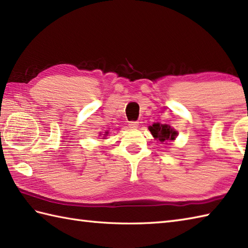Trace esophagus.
<instances>
[{"label":"esophagus","instance_id":"obj_1","mask_svg":"<svg viewBox=\"0 0 248 248\" xmlns=\"http://www.w3.org/2000/svg\"><path fill=\"white\" fill-rule=\"evenodd\" d=\"M129 127L131 129H136L139 127V121H130L129 123Z\"/></svg>","mask_w":248,"mask_h":248}]
</instances>
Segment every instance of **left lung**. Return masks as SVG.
I'll use <instances>...</instances> for the list:
<instances>
[{
    "label": "left lung",
    "mask_w": 248,
    "mask_h": 248,
    "mask_svg": "<svg viewBox=\"0 0 248 248\" xmlns=\"http://www.w3.org/2000/svg\"><path fill=\"white\" fill-rule=\"evenodd\" d=\"M151 134L154 138L161 143H164L165 140H173L177 136V131L170 128V125L167 124H154L149 127Z\"/></svg>",
    "instance_id": "8db88e82"
}]
</instances>
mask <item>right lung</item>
<instances>
[{
  "instance_id": "right-lung-1",
  "label": "right lung",
  "mask_w": 248,
  "mask_h": 248,
  "mask_svg": "<svg viewBox=\"0 0 248 248\" xmlns=\"http://www.w3.org/2000/svg\"><path fill=\"white\" fill-rule=\"evenodd\" d=\"M107 133H108V132H107Z\"/></svg>"
}]
</instances>
